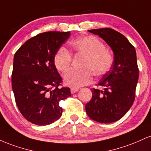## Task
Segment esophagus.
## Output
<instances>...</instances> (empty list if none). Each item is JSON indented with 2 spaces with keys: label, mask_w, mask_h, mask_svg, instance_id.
Here are the masks:
<instances>
[{
  "label": "esophagus",
  "mask_w": 151,
  "mask_h": 151,
  "mask_svg": "<svg viewBox=\"0 0 151 151\" xmlns=\"http://www.w3.org/2000/svg\"><path fill=\"white\" fill-rule=\"evenodd\" d=\"M79 91V88H71V93H74Z\"/></svg>",
  "instance_id": "esophagus-1"
}]
</instances>
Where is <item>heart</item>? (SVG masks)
<instances>
[{
	"label": "heart",
	"mask_w": 151,
	"mask_h": 151,
	"mask_svg": "<svg viewBox=\"0 0 151 151\" xmlns=\"http://www.w3.org/2000/svg\"><path fill=\"white\" fill-rule=\"evenodd\" d=\"M72 50L76 53L85 55L83 70H72L64 75L67 85L79 87L89 84L93 81L94 73L101 77L106 74L114 64V56L105 49L104 43L94 36H84L72 42ZM72 54L65 47L59 48L54 55L53 62L59 72H67L72 64Z\"/></svg>",
	"instance_id": "1"
}]
</instances>
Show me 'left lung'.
<instances>
[{
    "label": "left lung",
    "mask_w": 151,
    "mask_h": 151,
    "mask_svg": "<svg viewBox=\"0 0 151 151\" xmlns=\"http://www.w3.org/2000/svg\"><path fill=\"white\" fill-rule=\"evenodd\" d=\"M111 47L114 54L111 69L96 86L104 90L91 89L92 97L85 106L90 119L102 124L115 122L132 106L136 96L138 70L135 47L124 35L111 28L93 29Z\"/></svg>",
    "instance_id": "8db88e82"
}]
</instances>
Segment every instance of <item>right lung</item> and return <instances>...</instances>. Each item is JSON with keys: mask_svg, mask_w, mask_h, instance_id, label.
Instances as JSON below:
<instances>
[{"mask_svg": "<svg viewBox=\"0 0 151 151\" xmlns=\"http://www.w3.org/2000/svg\"><path fill=\"white\" fill-rule=\"evenodd\" d=\"M70 35V32L40 33L26 41L14 55L12 88L15 103L26 120L35 125H49L60 119V101L71 96L70 88L60 86L62 79L53 62Z\"/></svg>", "mask_w": 151, "mask_h": 151, "instance_id": "right-lung-1", "label": "right lung"}]
</instances>
